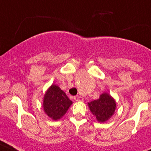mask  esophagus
I'll list each match as a JSON object with an SVG mask.
<instances>
[{
    "instance_id": "1",
    "label": "esophagus",
    "mask_w": 151,
    "mask_h": 151,
    "mask_svg": "<svg viewBox=\"0 0 151 151\" xmlns=\"http://www.w3.org/2000/svg\"><path fill=\"white\" fill-rule=\"evenodd\" d=\"M74 100H75L76 101H82L83 100V99L82 96H78V95H77V96H74Z\"/></svg>"
}]
</instances>
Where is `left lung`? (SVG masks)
<instances>
[{"label": "left lung", "instance_id": "1", "mask_svg": "<svg viewBox=\"0 0 151 151\" xmlns=\"http://www.w3.org/2000/svg\"><path fill=\"white\" fill-rule=\"evenodd\" d=\"M89 110L99 122L104 123L111 117L116 110V101L108 93L104 92L97 100L88 103Z\"/></svg>", "mask_w": 151, "mask_h": 151}]
</instances>
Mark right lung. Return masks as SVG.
Wrapping results in <instances>:
<instances>
[{
  "mask_svg": "<svg viewBox=\"0 0 151 151\" xmlns=\"http://www.w3.org/2000/svg\"><path fill=\"white\" fill-rule=\"evenodd\" d=\"M71 104L72 101L65 92L54 84L47 89L43 97L44 112L53 120L59 119L65 114Z\"/></svg>",
  "mask_w": 151,
  "mask_h": 151,
  "instance_id": "obj_1",
  "label": "right lung"
}]
</instances>
